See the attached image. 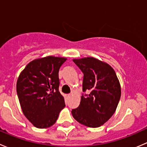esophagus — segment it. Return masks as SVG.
I'll return each mask as SVG.
<instances>
[{"instance_id":"34e87169","label":"esophagus","mask_w":147,"mask_h":147,"mask_svg":"<svg viewBox=\"0 0 147 147\" xmlns=\"http://www.w3.org/2000/svg\"><path fill=\"white\" fill-rule=\"evenodd\" d=\"M71 96V94H66V97H69Z\"/></svg>"}]
</instances>
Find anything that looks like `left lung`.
<instances>
[{
    "label": "left lung",
    "mask_w": 147,
    "mask_h": 147,
    "mask_svg": "<svg viewBox=\"0 0 147 147\" xmlns=\"http://www.w3.org/2000/svg\"><path fill=\"white\" fill-rule=\"evenodd\" d=\"M84 74L80 104L72 110L73 117L80 124L96 128L110 119L117 107L121 87L113 68L94 57L74 59Z\"/></svg>",
    "instance_id": "obj_1"
}]
</instances>
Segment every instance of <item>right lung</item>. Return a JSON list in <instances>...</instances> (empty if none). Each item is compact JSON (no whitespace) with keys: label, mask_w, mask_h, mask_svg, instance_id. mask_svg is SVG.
<instances>
[{"label":"right lung","mask_w":147,"mask_h":147,"mask_svg":"<svg viewBox=\"0 0 147 147\" xmlns=\"http://www.w3.org/2000/svg\"><path fill=\"white\" fill-rule=\"evenodd\" d=\"M67 60L47 56L28 63L18 77V97L26 117L37 128L51 127L65 107L59 92L58 72Z\"/></svg>","instance_id":"add662e5"}]
</instances>
